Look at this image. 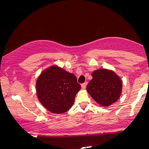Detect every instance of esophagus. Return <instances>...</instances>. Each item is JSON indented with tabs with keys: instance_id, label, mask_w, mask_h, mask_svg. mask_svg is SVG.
Returning a JSON list of instances; mask_svg holds the SVG:
<instances>
[{
	"instance_id": "obj_1",
	"label": "esophagus",
	"mask_w": 149,
	"mask_h": 149,
	"mask_svg": "<svg viewBox=\"0 0 149 149\" xmlns=\"http://www.w3.org/2000/svg\"><path fill=\"white\" fill-rule=\"evenodd\" d=\"M87 84V82H85V83H83V84L81 85V87H82V89H85V88H86Z\"/></svg>"
}]
</instances>
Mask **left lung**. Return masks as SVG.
Segmentation results:
<instances>
[{
	"mask_svg": "<svg viewBox=\"0 0 149 149\" xmlns=\"http://www.w3.org/2000/svg\"><path fill=\"white\" fill-rule=\"evenodd\" d=\"M92 79L87 86V91L102 107H109L117 102L122 93V80L112 70L101 68L91 74Z\"/></svg>",
	"mask_w": 149,
	"mask_h": 149,
	"instance_id": "obj_1",
	"label": "left lung"
}]
</instances>
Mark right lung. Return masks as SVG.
Listing matches in <instances>:
<instances>
[{
	"mask_svg": "<svg viewBox=\"0 0 149 149\" xmlns=\"http://www.w3.org/2000/svg\"><path fill=\"white\" fill-rule=\"evenodd\" d=\"M80 89L76 76L57 65L42 71L36 82L38 100L48 111L56 114L68 111Z\"/></svg>",
	"mask_w": 149,
	"mask_h": 149,
	"instance_id": "obj_1",
	"label": "right lung"
}]
</instances>
